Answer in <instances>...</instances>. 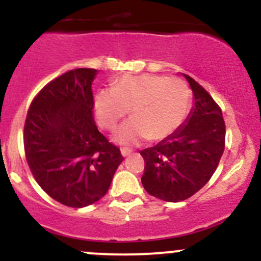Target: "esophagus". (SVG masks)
Here are the masks:
<instances>
[{
  "instance_id": "1",
  "label": "esophagus",
  "mask_w": 261,
  "mask_h": 261,
  "mask_svg": "<svg viewBox=\"0 0 261 261\" xmlns=\"http://www.w3.org/2000/svg\"><path fill=\"white\" fill-rule=\"evenodd\" d=\"M131 152H133V150L130 147H121V154H122V156H128Z\"/></svg>"
}]
</instances>
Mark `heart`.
I'll use <instances>...</instances> for the list:
<instances>
[{
	"mask_svg": "<svg viewBox=\"0 0 261 261\" xmlns=\"http://www.w3.org/2000/svg\"><path fill=\"white\" fill-rule=\"evenodd\" d=\"M189 105L191 89L179 78L121 75L114 81V88L97 92L93 110L98 125L114 130L131 109L134 117L120 126L115 139L120 144L134 145L145 139L162 140L175 133Z\"/></svg>",
	"mask_w": 261,
	"mask_h": 261,
	"instance_id": "obj_1",
	"label": "heart"
}]
</instances>
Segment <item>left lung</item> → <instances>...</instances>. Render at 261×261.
Instances as JSON below:
<instances>
[{"mask_svg": "<svg viewBox=\"0 0 261 261\" xmlns=\"http://www.w3.org/2000/svg\"><path fill=\"white\" fill-rule=\"evenodd\" d=\"M194 94L188 120L158 145L141 150L145 167L141 183L149 194L167 202L189 198L216 172L225 150L222 111L211 94L184 74Z\"/></svg>", "mask_w": 261, "mask_h": 261, "instance_id": "1", "label": "left lung"}]
</instances>
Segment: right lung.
Here are the masks:
<instances>
[{
  "mask_svg": "<svg viewBox=\"0 0 261 261\" xmlns=\"http://www.w3.org/2000/svg\"><path fill=\"white\" fill-rule=\"evenodd\" d=\"M96 73L78 68L50 81L34 97L23 126L33 177L53 199L73 208L101 199L123 160L94 122Z\"/></svg>",
  "mask_w": 261,
  "mask_h": 261,
  "instance_id": "obj_1",
  "label": "right lung"
}]
</instances>
